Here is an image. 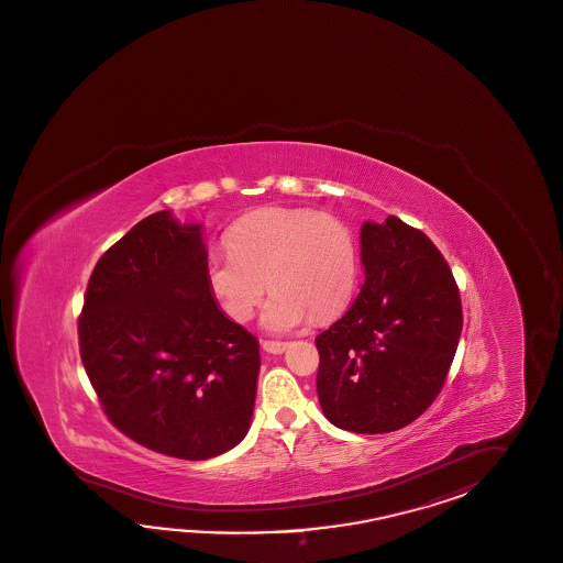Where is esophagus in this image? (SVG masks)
Returning <instances> with one entry per match:
<instances>
[{"label":"esophagus","mask_w":563,"mask_h":563,"mask_svg":"<svg viewBox=\"0 0 563 563\" xmlns=\"http://www.w3.org/2000/svg\"><path fill=\"white\" fill-rule=\"evenodd\" d=\"M261 345L262 350L268 352V354H283L288 347V342H271V340H264Z\"/></svg>","instance_id":"1"}]
</instances>
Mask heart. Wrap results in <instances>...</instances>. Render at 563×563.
Here are the masks:
<instances>
[{
    "label": "heart",
    "mask_w": 563,
    "mask_h": 563,
    "mask_svg": "<svg viewBox=\"0 0 563 563\" xmlns=\"http://www.w3.org/2000/svg\"><path fill=\"white\" fill-rule=\"evenodd\" d=\"M228 252L206 261V280L223 313L244 323L273 288L262 328L297 330L313 313L338 316L357 283V244L338 216L301 207H261L233 221L223 235Z\"/></svg>",
    "instance_id": "heart-1"
}]
</instances>
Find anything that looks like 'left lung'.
I'll return each instance as SVG.
<instances>
[{
    "label": "left lung",
    "mask_w": 563,
    "mask_h": 563,
    "mask_svg": "<svg viewBox=\"0 0 563 563\" xmlns=\"http://www.w3.org/2000/svg\"><path fill=\"white\" fill-rule=\"evenodd\" d=\"M362 290L316 338L317 395L331 423L390 433L429 409L452 366L462 301L452 271L426 233L395 216L360 232Z\"/></svg>",
    "instance_id": "1"
}]
</instances>
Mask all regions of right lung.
<instances>
[{
  "label": "right lung",
  "mask_w": 563,
  "mask_h": 563,
  "mask_svg": "<svg viewBox=\"0 0 563 563\" xmlns=\"http://www.w3.org/2000/svg\"><path fill=\"white\" fill-rule=\"evenodd\" d=\"M201 225L156 211L99 258L79 347L113 426L152 452L209 460L246 438L258 340L223 316L206 280Z\"/></svg>",
  "instance_id": "add662e5"
}]
</instances>
